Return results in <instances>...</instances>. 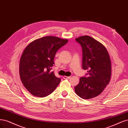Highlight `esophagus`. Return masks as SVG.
Returning <instances> with one entry per match:
<instances>
[{
  "instance_id": "obj_1",
  "label": "esophagus",
  "mask_w": 128,
  "mask_h": 128,
  "mask_svg": "<svg viewBox=\"0 0 128 128\" xmlns=\"http://www.w3.org/2000/svg\"><path fill=\"white\" fill-rule=\"evenodd\" d=\"M63 78L64 79H69L71 78V76H64Z\"/></svg>"
}]
</instances>
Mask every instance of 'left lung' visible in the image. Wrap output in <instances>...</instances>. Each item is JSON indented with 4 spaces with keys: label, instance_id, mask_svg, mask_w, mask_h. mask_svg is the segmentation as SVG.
Returning <instances> with one entry per match:
<instances>
[{
    "label": "left lung",
    "instance_id": "1",
    "mask_svg": "<svg viewBox=\"0 0 128 128\" xmlns=\"http://www.w3.org/2000/svg\"><path fill=\"white\" fill-rule=\"evenodd\" d=\"M82 49V66L87 70V77L80 78L74 87L78 96L87 100L96 97L103 92L110 80L112 68L109 54L106 47L88 36L76 39Z\"/></svg>",
    "mask_w": 128,
    "mask_h": 128
}]
</instances>
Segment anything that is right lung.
<instances>
[{"label":"right lung","mask_w":128,"mask_h":128,"mask_svg":"<svg viewBox=\"0 0 128 128\" xmlns=\"http://www.w3.org/2000/svg\"><path fill=\"white\" fill-rule=\"evenodd\" d=\"M68 42V39L46 36L33 41L24 49L20 60V76L33 96L46 97L59 84L60 79L50 70L56 52Z\"/></svg>","instance_id":"add662e5"}]
</instances>
